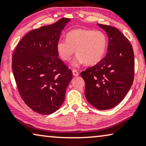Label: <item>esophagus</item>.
I'll return each mask as SVG.
<instances>
[{
  "label": "esophagus",
  "mask_w": 146,
  "mask_h": 146,
  "mask_svg": "<svg viewBox=\"0 0 146 146\" xmlns=\"http://www.w3.org/2000/svg\"><path fill=\"white\" fill-rule=\"evenodd\" d=\"M79 72H78V71L76 70V69H73V75H74V76H75V77H77V76H78L79 75Z\"/></svg>",
  "instance_id": "1"
}]
</instances>
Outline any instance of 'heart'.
Returning a JSON list of instances; mask_svg holds the SVG:
<instances>
[{
  "instance_id": "b5f03b06",
  "label": "heart",
  "mask_w": 146,
  "mask_h": 146,
  "mask_svg": "<svg viewBox=\"0 0 146 146\" xmlns=\"http://www.w3.org/2000/svg\"><path fill=\"white\" fill-rule=\"evenodd\" d=\"M108 44V39L104 32L90 29H75L67 34L66 40L57 43L56 50L62 60L69 61L74 52L78 55L73 65L81 63L94 65L104 57Z\"/></svg>"
}]
</instances>
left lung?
Returning <instances> with one entry per match:
<instances>
[{
  "label": "left lung",
  "mask_w": 146,
  "mask_h": 146,
  "mask_svg": "<svg viewBox=\"0 0 146 146\" xmlns=\"http://www.w3.org/2000/svg\"><path fill=\"white\" fill-rule=\"evenodd\" d=\"M97 24L108 34V53L81 75L87 101L98 109L108 110L124 99L132 85L134 55L132 44L116 28Z\"/></svg>",
  "instance_id": "8db88e82"
}]
</instances>
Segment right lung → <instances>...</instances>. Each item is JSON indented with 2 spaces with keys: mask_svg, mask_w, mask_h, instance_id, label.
Masks as SVG:
<instances>
[{
  "mask_svg": "<svg viewBox=\"0 0 146 146\" xmlns=\"http://www.w3.org/2000/svg\"><path fill=\"white\" fill-rule=\"evenodd\" d=\"M70 18L31 30L12 55V71L20 96L37 113L52 114L65 100L72 71L58 57L56 45Z\"/></svg>",
  "mask_w": 146,
  "mask_h": 146,
  "instance_id": "1",
  "label": "right lung"
}]
</instances>
